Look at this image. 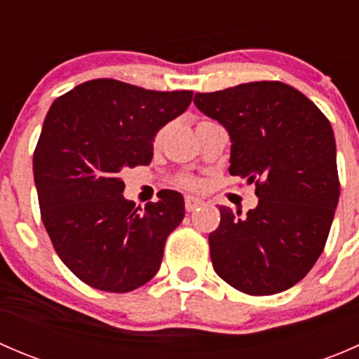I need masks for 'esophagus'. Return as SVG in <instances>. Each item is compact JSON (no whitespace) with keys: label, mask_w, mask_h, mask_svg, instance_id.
<instances>
[{"label":"esophagus","mask_w":359,"mask_h":359,"mask_svg":"<svg viewBox=\"0 0 359 359\" xmlns=\"http://www.w3.org/2000/svg\"><path fill=\"white\" fill-rule=\"evenodd\" d=\"M203 205L201 200H198V198H193V196H186V200H184V206H186L187 212H194L196 208H200Z\"/></svg>","instance_id":"34e87169"}]
</instances>
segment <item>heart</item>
<instances>
[{"mask_svg":"<svg viewBox=\"0 0 359 359\" xmlns=\"http://www.w3.org/2000/svg\"><path fill=\"white\" fill-rule=\"evenodd\" d=\"M203 123H208V121H201L200 125H203ZM163 135H165V128H159L158 132L154 133V137H153L154 149H158V147L161 146ZM173 184H175L177 187H182V189H187V191H200L203 186L201 180L194 175H179L175 180H173Z\"/></svg>","mask_w":359,"mask_h":359,"instance_id":"1","label":"heart"}]
</instances>
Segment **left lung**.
I'll return each mask as SVG.
<instances>
[{
	"mask_svg": "<svg viewBox=\"0 0 359 359\" xmlns=\"http://www.w3.org/2000/svg\"><path fill=\"white\" fill-rule=\"evenodd\" d=\"M194 104L231 137V175L255 184L245 217L220 206L210 257L226 283L248 295L288 290L323 252L339 203L330 121L304 93L281 81H252Z\"/></svg>",
	"mask_w": 359,
	"mask_h": 359,
	"instance_id": "1",
	"label": "left lung"
}]
</instances>
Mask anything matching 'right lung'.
<instances>
[{
  "label": "right lung",
  "mask_w": 359,
  "mask_h": 359,
  "mask_svg": "<svg viewBox=\"0 0 359 359\" xmlns=\"http://www.w3.org/2000/svg\"><path fill=\"white\" fill-rule=\"evenodd\" d=\"M193 92H156L92 79L57 97L43 123L32 172L57 255L88 287L126 293L158 273L184 198L163 191L140 210L123 198L126 168L149 165L153 137L189 107Z\"/></svg>",
  "instance_id": "right-lung-1"
}]
</instances>
